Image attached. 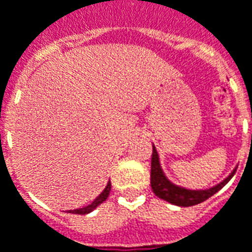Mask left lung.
<instances>
[{
    "instance_id": "left-lung-1",
    "label": "left lung",
    "mask_w": 252,
    "mask_h": 252,
    "mask_svg": "<svg viewBox=\"0 0 252 252\" xmlns=\"http://www.w3.org/2000/svg\"><path fill=\"white\" fill-rule=\"evenodd\" d=\"M234 172H236V169H234L230 175L227 176L223 182H220V185L214 186L211 189H207V190H188V189H184V188H179V186L172 185L165 178L164 172L161 171V167H160L158 155L156 152V148L153 146L152 171H150V185H152V189H153V191H155V194L157 197L162 198V200L168 201L171 204L181 205V207H191V205L203 203L207 198L214 196L217 191L220 190L230 181V178L234 175Z\"/></svg>"
}]
</instances>
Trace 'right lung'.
I'll return each instance as SVG.
<instances>
[{
  "label": "right lung",
  "instance_id": "1",
  "mask_svg": "<svg viewBox=\"0 0 252 252\" xmlns=\"http://www.w3.org/2000/svg\"><path fill=\"white\" fill-rule=\"evenodd\" d=\"M110 190H112V184L109 182L107 186L104 188V190L97 196L95 200H94V203L90 205H87V207H84V208H78V210H73V211H70L71 214H78V215H85V214H88V212L94 211L95 208H96L97 205L102 204L103 201H106V198L109 197V194H110Z\"/></svg>",
  "mask_w": 252,
  "mask_h": 252
}]
</instances>
